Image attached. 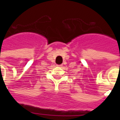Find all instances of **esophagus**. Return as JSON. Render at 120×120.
I'll use <instances>...</instances> for the list:
<instances>
[{"instance_id": "esophagus-1", "label": "esophagus", "mask_w": 120, "mask_h": 120, "mask_svg": "<svg viewBox=\"0 0 120 120\" xmlns=\"http://www.w3.org/2000/svg\"><path fill=\"white\" fill-rule=\"evenodd\" d=\"M57 66L59 67H61L62 66V64H61V65H57Z\"/></svg>"}]
</instances>
